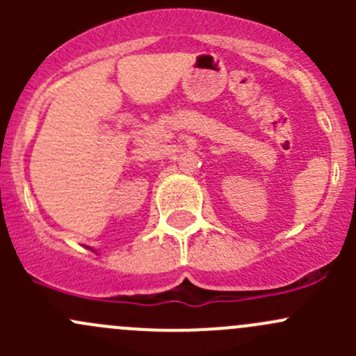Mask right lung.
I'll list each match as a JSON object with an SVG mask.
<instances>
[{"instance_id": "add662e5", "label": "right lung", "mask_w": 356, "mask_h": 356, "mask_svg": "<svg viewBox=\"0 0 356 356\" xmlns=\"http://www.w3.org/2000/svg\"><path fill=\"white\" fill-rule=\"evenodd\" d=\"M91 250H92V248H91ZM92 251H95V250H92Z\"/></svg>"}]
</instances>
